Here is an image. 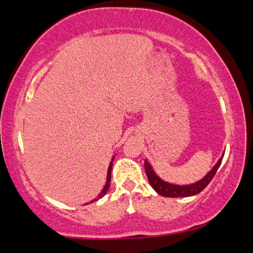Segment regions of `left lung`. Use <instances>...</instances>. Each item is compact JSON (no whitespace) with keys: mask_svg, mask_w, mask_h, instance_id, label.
Wrapping results in <instances>:
<instances>
[{"mask_svg":"<svg viewBox=\"0 0 253 253\" xmlns=\"http://www.w3.org/2000/svg\"><path fill=\"white\" fill-rule=\"evenodd\" d=\"M223 157V156H222ZM222 157L219 159V162L215 164L214 167L210 170V172L206 174V175L203 177L202 180L197 181L196 183L188 184V186H176V184H172L169 182H165L163 181L161 177L156 175V173L152 169L147 161L144 162V169H145V174H147L149 182H150L151 187L157 191L159 195L165 197H188V196H194V195H197L205 189L208 187V184L211 182L213 176L215 175L216 170H218L220 164L222 162Z\"/></svg>","mask_w":253,"mask_h":253,"instance_id":"left-lung-1","label":"left lung"}]
</instances>
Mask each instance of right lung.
Segmentation results:
<instances>
[{"instance_id": "add662e5", "label": "right lung", "mask_w": 253, "mask_h": 253, "mask_svg": "<svg viewBox=\"0 0 253 253\" xmlns=\"http://www.w3.org/2000/svg\"><path fill=\"white\" fill-rule=\"evenodd\" d=\"M112 161H113V158H112ZM111 169H112V162L110 163V166H109V169H108V176H106V183H105V186H104V188H103L102 193L99 194L98 196H97V198L94 199V201H97L98 198H102L106 193H108L109 187H110V182H111ZM94 201H91V202H94Z\"/></svg>"}]
</instances>
